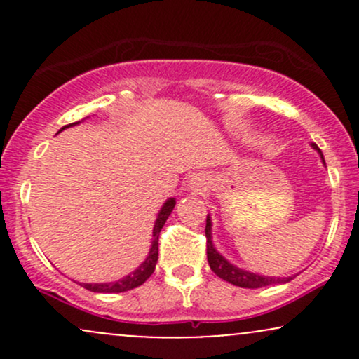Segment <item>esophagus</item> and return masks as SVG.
I'll return each mask as SVG.
<instances>
[{"mask_svg": "<svg viewBox=\"0 0 359 359\" xmlns=\"http://www.w3.org/2000/svg\"><path fill=\"white\" fill-rule=\"evenodd\" d=\"M194 185H192V187H194V191H197V192H201V191H205V185H208V184H205L204 182V180H194V182H192Z\"/></svg>", "mask_w": 359, "mask_h": 359, "instance_id": "esophagus-1", "label": "esophagus"}]
</instances>
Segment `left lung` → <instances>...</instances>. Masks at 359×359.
Here are the masks:
<instances>
[{
	"instance_id": "1",
	"label": "left lung",
	"mask_w": 359,
	"mask_h": 359,
	"mask_svg": "<svg viewBox=\"0 0 359 359\" xmlns=\"http://www.w3.org/2000/svg\"><path fill=\"white\" fill-rule=\"evenodd\" d=\"M314 150L319 151L320 158H323L324 163V156L323 151L317 148L316 143H312ZM211 217L208 214V219H205V238H208V262L209 266L217 277L226 280V282L233 283L236 287H243V288H262L266 285H273V283H287L290 282L294 277H285V278H280V277H266V275H258V273H251V271H246L243 269H238L234 266L233 263H229L222 255L214 248L212 245V234H211Z\"/></svg>"
}]
</instances>
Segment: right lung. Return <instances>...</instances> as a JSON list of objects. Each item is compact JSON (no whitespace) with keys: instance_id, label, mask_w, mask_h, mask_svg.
<instances>
[{"instance_id":"1","label":"right lung","mask_w":359,"mask_h":359,"mask_svg":"<svg viewBox=\"0 0 359 359\" xmlns=\"http://www.w3.org/2000/svg\"><path fill=\"white\" fill-rule=\"evenodd\" d=\"M72 125H77V123H72ZM72 125H67V126H72ZM67 126H64L62 130H65ZM174 208H175V199L174 197H170V199H168L167 203L162 205V209H160L158 216H156L155 226H154V240H151V246H150V251H148V257L145 258V262H143L137 270L131 271L130 275H126V277H123L121 280H116V282L81 283V285L84 288H88V290H90V292H97V294H119V292L131 290V288H137L142 285V283H145L147 280L150 278V275L155 271L156 259H158L160 231H162L163 224H165V221L168 219V216H170L172 209Z\"/></svg>"}]
</instances>
